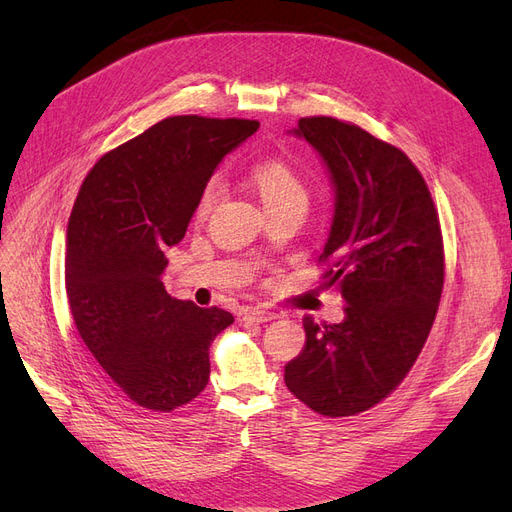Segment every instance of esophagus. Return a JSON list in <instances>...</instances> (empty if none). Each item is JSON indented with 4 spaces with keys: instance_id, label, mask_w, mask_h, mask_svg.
<instances>
[{
    "instance_id": "obj_1",
    "label": "esophagus",
    "mask_w": 512,
    "mask_h": 512,
    "mask_svg": "<svg viewBox=\"0 0 512 512\" xmlns=\"http://www.w3.org/2000/svg\"><path fill=\"white\" fill-rule=\"evenodd\" d=\"M276 317H278V313H274L270 309H263V307H251L245 311V321H249V324H265V321H272Z\"/></svg>"
}]
</instances>
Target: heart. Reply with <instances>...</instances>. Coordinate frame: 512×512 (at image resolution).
I'll list each match as a JSON object with an SVG mask.
<instances>
[{
	"label": "heart",
	"instance_id": "b5f03b06",
	"mask_svg": "<svg viewBox=\"0 0 512 512\" xmlns=\"http://www.w3.org/2000/svg\"><path fill=\"white\" fill-rule=\"evenodd\" d=\"M249 182L257 191L265 209L290 205V203H307V186L303 178L294 172L282 159H263L257 161L249 170ZM222 197V182L220 178H211L201 188L195 215L205 218V215L215 207Z\"/></svg>",
	"mask_w": 512,
	"mask_h": 512
}]
</instances>
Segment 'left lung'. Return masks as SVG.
Masks as SVG:
<instances>
[{
  "label": "left lung",
  "instance_id": "left-lung-1",
  "mask_svg": "<svg viewBox=\"0 0 512 512\" xmlns=\"http://www.w3.org/2000/svg\"><path fill=\"white\" fill-rule=\"evenodd\" d=\"M324 161L334 215L321 261L338 286L340 324L303 319L305 346L284 367L288 390L326 417L384 400L417 361L444 286V247L429 188L400 149L355 124L301 118L288 130Z\"/></svg>",
  "mask_w": 512,
  "mask_h": 512
}]
</instances>
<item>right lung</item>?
Segmentation results:
<instances>
[{
  "mask_svg": "<svg viewBox=\"0 0 512 512\" xmlns=\"http://www.w3.org/2000/svg\"><path fill=\"white\" fill-rule=\"evenodd\" d=\"M257 120L174 116L105 153L85 178L66 230V294L76 330L139 407L170 413L203 392L209 346L232 313L166 292L201 188Z\"/></svg>",
  "mask_w": 512,
  "mask_h": 512,
  "instance_id": "1",
  "label": "right lung"
}]
</instances>
